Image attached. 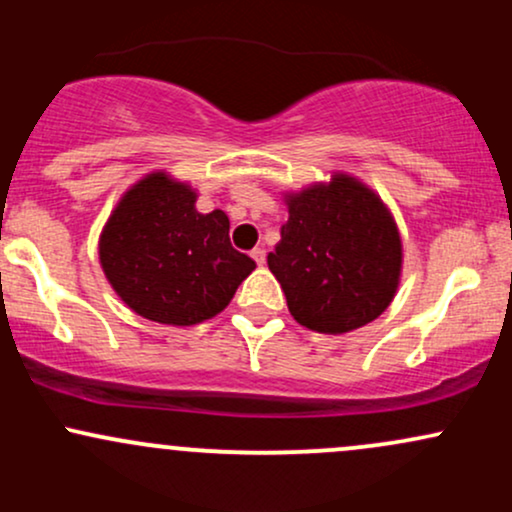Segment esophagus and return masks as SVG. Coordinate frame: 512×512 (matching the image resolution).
<instances>
[{"label":"esophagus","instance_id":"obj_1","mask_svg":"<svg viewBox=\"0 0 512 512\" xmlns=\"http://www.w3.org/2000/svg\"><path fill=\"white\" fill-rule=\"evenodd\" d=\"M250 255H252V260L260 264V267L264 264V260H267V250H264V248H255L250 252Z\"/></svg>","mask_w":512,"mask_h":512}]
</instances>
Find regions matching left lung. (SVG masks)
<instances>
[{
    "label": "left lung",
    "mask_w": 512,
    "mask_h": 512,
    "mask_svg": "<svg viewBox=\"0 0 512 512\" xmlns=\"http://www.w3.org/2000/svg\"><path fill=\"white\" fill-rule=\"evenodd\" d=\"M267 264L296 322L342 334L390 305L402 240L385 204L361 182L337 175L289 197V221Z\"/></svg>",
    "instance_id": "obj_1"
}]
</instances>
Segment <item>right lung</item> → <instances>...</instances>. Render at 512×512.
<instances>
[{"label":"right lung","instance_id":"right-lung-1","mask_svg":"<svg viewBox=\"0 0 512 512\" xmlns=\"http://www.w3.org/2000/svg\"><path fill=\"white\" fill-rule=\"evenodd\" d=\"M197 195L151 173L117 204L101 236V264L117 296L161 325H197L231 303L255 269L228 238L221 209L199 214Z\"/></svg>","mask_w":512,"mask_h":512}]
</instances>
